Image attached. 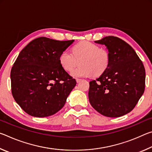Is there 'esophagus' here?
I'll list each match as a JSON object with an SVG mask.
<instances>
[{"label": "esophagus", "instance_id": "1", "mask_svg": "<svg viewBox=\"0 0 152 152\" xmlns=\"http://www.w3.org/2000/svg\"><path fill=\"white\" fill-rule=\"evenodd\" d=\"M76 82L78 83V82H80V81L82 80V79H80V78H76Z\"/></svg>", "mask_w": 152, "mask_h": 152}]
</instances>
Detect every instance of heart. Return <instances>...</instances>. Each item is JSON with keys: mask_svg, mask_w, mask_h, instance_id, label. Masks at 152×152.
<instances>
[{"mask_svg": "<svg viewBox=\"0 0 152 152\" xmlns=\"http://www.w3.org/2000/svg\"><path fill=\"white\" fill-rule=\"evenodd\" d=\"M80 66L72 69L78 63ZM59 61L66 71H70L73 77H88L101 75L108 68L110 56L107 50L100 49L99 46L87 41H84L74 46L72 53L64 50L60 53Z\"/></svg>", "mask_w": 152, "mask_h": 152, "instance_id": "obj_1", "label": "heart"}]
</instances>
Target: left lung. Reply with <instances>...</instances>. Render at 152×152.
Segmentation results:
<instances>
[{"mask_svg":"<svg viewBox=\"0 0 152 152\" xmlns=\"http://www.w3.org/2000/svg\"><path fill=\"white\" fill-rule=\"evenodd\" d=\"M94 42L106 46L110 63L99 78L90 82V103L104 116L121 117L134 109L143 94V64L132 46L120 38L109 36Z\"/></svg>","mask_w":152,"mask_h":152,"instance_id":"left-lung-1","label":"left lung"}]
</instances>
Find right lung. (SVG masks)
Returning <instances> with one entry per match:
<instances>
[{
  "label": "right lung",
  "instance_id": "1",
  "mask_svg": "<svg viewBox=\"0 0 152 152\" xmlns=\"http://www.w3.org/2000/svg\"><path fill=\"white\" fill-rule=\"evenodd\" d=\"M74 40L42 37L31 42L18 56L11 72L12 94L31 116L45 117L59 111L76 81L61 66L59 57Z\"/></svg>",
  "mask_w": 152,
  "mask_h": 152
}]
</instances>
